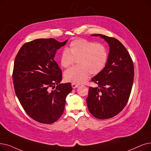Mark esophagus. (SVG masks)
Here are the masks:
<instances>
[{
  "instance_id": "1",
  "label": "esophagus",
  "mask_w": 151,
  "mask_h": 151,
  "mask_svg": "<svg viewBox=\"0 0 151 151\" xmlns=\"http://www.w3.org/2000/svg\"><path fill=\"white\" fill-rule=\"evenodd\" d=\"M71 86H72V88H73V89H75V88H78V86H79V85L76 84L75 83H72L71 84Z\"/></svg>"
}]
</instances>
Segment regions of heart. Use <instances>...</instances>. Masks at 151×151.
I'll list each match as a JSON object with an SVG mask.
<instances>
[{
    "label": "heart",
    "mask_w": 151,
    "mask_h": 151,
    "mask_svg": "<svg viewBox=\"0 0 151 151\" xmlns=\"http://www.w3.org/2000/svg\"><path fill=\"white\" fill-rule=\"evenodd\" d=\"M107 59V51L103 45L84 39L72 41L60 55V63L63 68L70 67L76 60L78 65L64 72L65 80L75 84L84 83L90 73L99 74L106 67Z\"/></svg>",
    "instance_id": "1"
}]
</instances>
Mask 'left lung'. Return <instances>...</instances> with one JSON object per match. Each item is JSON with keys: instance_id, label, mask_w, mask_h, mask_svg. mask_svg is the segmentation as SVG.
<instances>
[{"instance_id": "8db88e82", "label": "left lung", "mask_w": 151, "mask_h": 151, "mask_svg": "<svg viewBox=\"0 0 151 151\" xmlns=\"http://www.w3.org/2000/svg\"><path fill=\"white\" fill-rule=\"evenodd\" d=\"M91 36L104 39L109 44V53L106 67L91 79L97 86L89 87L86 103L94 117L108 119L119 114L127 104L134 80L133 63L127 49L116 39Z\"/></svg>"}]
</instances>
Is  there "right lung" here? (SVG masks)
<instances>
[{"instance_id":"1","label":"right lung","mask_w":151,"mask_h":151,"mask_svg":"<svg viewBox=\"0 0 151 151\" xmlns=\"http://www.w3.org/2000/svg\"><path fill=\"white\" fill-rule=\"evenodd\" d=\"M67 41L35 39L24 44L15 57L13 83L16 95L27 114L39 123L50 124L59 119L72 91L70 83H60L62 70L54 60L57 50Z\"/></svg>"}]
</instances>
